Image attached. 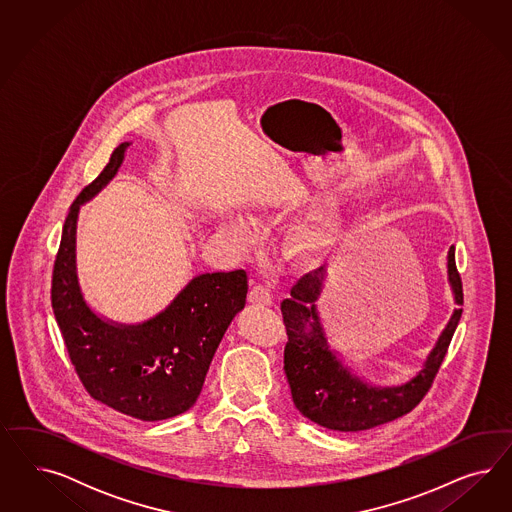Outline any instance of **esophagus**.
Here are the masks:
<instances>
[{
  "label": "esophagus",
  "mask_w": 512,
  "mask_h": 512,
  "mask_svg": "<svg viewBox=\"0 0 512 512\" xmlns=\"http://www.w3.org/2000/svg\"><path fill=\"white\" fill-rule=\"evenodd\" d=\"M248 300L251 304H257V306H270L272 304V295L263 285H255L249 291Z\"/></svg>",
  "instance_id": "esophagus-1"
}]
</instances>
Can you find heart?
<instances>
[{
	"label": "heart",
	"mask_w": 512,
	"mask_h": 512,
	"mask_svg": "<svg viewBox=\"0 0 512 512\" xmlns=\"http://www.w3.org/2000/svg\"><path fill=\"white\" fill-rule=\"evenodd\" d=\"M274 204L270 201L255 202V212H266ZM219 234L229 242H240L249 231L248 221L238 214L221 217ZM341 236V221L336 214L311 217L296 223L285 238V255L295 263L310 264L325 259Z\"/></svg>",
	"instance_id": "b5f03b06"
}]
</instances>
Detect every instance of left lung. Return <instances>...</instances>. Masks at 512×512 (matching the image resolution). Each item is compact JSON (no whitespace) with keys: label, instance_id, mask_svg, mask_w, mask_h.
<instances>
[{"label":"left lung","instance_id":"8db88e82","mask_svg":"<svg viewBox=\"0 0 512 512\" xmlns=\"http://www.w3.org/2000/svg\"><path fill=\"white\" fill-rule=\"evenodd\" d=\"M447 272L454 302L450 321L441 332L422 370L400 387H373L349 372L336 351L330 349L315 302L323 291L326 268L321 266L298 279L291 298L281 302V315L289 341L283 368L295 407L311 422L338 432H360L400 419L419 405L434 383L435 373L447 355L450 340L462 317L464 291L456 270L454 248L449 249Z\"/></svg>","mask_w":512,"mask_h":512}]
</instances>
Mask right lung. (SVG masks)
I'll return each instance as SVG.
<instances>
[{
  "mask_svg": "<svg viewBox=\"0 0 512 512\" xmlns=\"http://www.w3.org/2000/svg\"><path fill=\"white\" fill-rule=\"evenodd\" d=\"M131 142H122L107 167L80 191L63 223L52 272V310L69 358L97 402L133 419H171L201 394L217 345L246 306L244 270L201 274L171 304L139 325L99 317L88 306L77 276L78 210L116 176Z\"/></svg>",
  "mask_w": 512,
  "mask_h": 512,
  "instance_id": "1",
  "label": "right lung"
}]
</instances>
